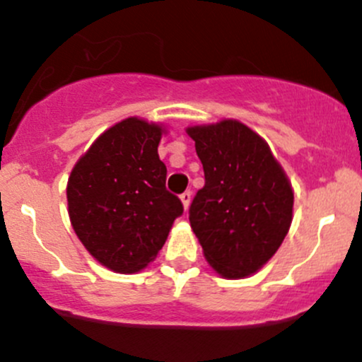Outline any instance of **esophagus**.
<instances>
[{"instance_id": "obj_1", "label": "esophagus", "mask_w": 362, "mask_h": 362, "mask_svg": "<svg viewBox=\"0 0 362 362\" xmlns=\"http://www.w3.org/2000/svg\"><path fill=\"white\" fill-rule=\"evenodd\" d=\"M191 197H192L191 191H185L184 194H180V201L182 204H184V210H187L189 204H191Z\"/></svg>"}]
</instances>
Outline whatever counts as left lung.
<instances>
[{"label": "left lung", "instance_id": "obj_1", "mask_svg": "<svg viewBox=\"0 0 362 362\" xmlns=\"http://www.w3.org/2000/svg\"><path fill=\"white\" fill-rule=\"evenodd\" d=\"M204 187L189 208L208 264L239 279L264 267L290 230L293 189L260 135L235 119L187 128Z\"/></svg>", "mask_w": 362, "mask_h": 362}]
</instances>
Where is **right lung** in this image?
<instances>
[{
  "label": "right lung",
  "instance_id": "obj_1",
  "mask_svg": "<svg viewBox=\"0 0 362 362\" xmlns=\"http://www.w3.org/2000/svg\"><path fill=\"white\" fill-rule=\"evenodd\" d=\"M159 124L128 117L91 144L67 182L69 218L79 241L114 272L142 271L156 258L182 201L166 191Z\"/></svg>",
  "mask_w": 362,
  "mask_h": 362
}]
</instances>
